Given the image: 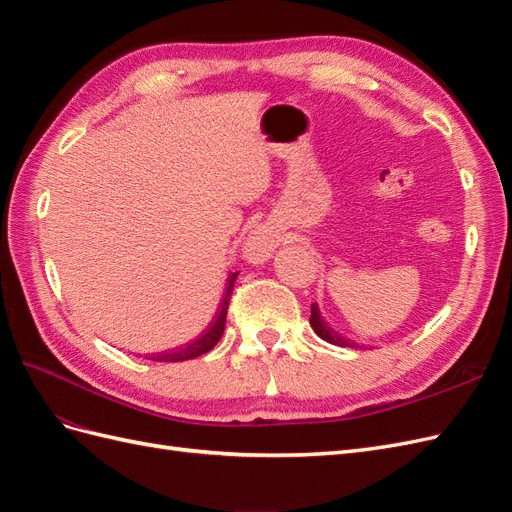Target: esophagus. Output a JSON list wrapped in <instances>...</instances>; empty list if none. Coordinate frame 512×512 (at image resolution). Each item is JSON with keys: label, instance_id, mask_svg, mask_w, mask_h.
Returning <instances> with one entry per match:
<instances>
[{"label": "esophagus", "instance_id": "34e87169", "mask_svg": "<svg viewBox=\"0 0 512 512\" xmlns=\"http://www.w3.org/2000/svg\"><path fill=\"white\" fill-rule=\"evenodd\" d=\"M245 258L250 262H265L267 258H271L273 252V241L265 235L262 230H254L250 237L245 241Z\"/></svg>", "mask_w": 512, "mask_h": 512}]
</instances>
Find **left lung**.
I'll use <instances>...</instances> for the list:
<instances>
[{
	"label": "left lung",
	"instance_id": "obj_1",
	"mask_svg": "<svg viewBox=\"0 0 512 512\" xmlns=\"http://www.w3.org/2000/svg\"><path fill=\"white\" fill-rule=\"evenodd\" d=\"M309 324H312V329L316 331V335L320 339H324V342H329L333 346H342V348H354V342H350V339H346L344 335H339L337 331H333L327 322H324V318L320 316V309L318 305L314 303L312 305V316H309Z\"/></svg>",
	"mask_w": 512,
	"mask_h": 512
}]
</instances>
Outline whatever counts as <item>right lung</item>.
Here are the masks:
<instances>
[{"mask_svg":"<svg viewBox=\"0 0 512 512\" xmlns=\"http://www.w3.org/2000/svg\"><path fill=\"white\" fill-rule=\"evenodd\" d=\"M239 273H232L228 277V286H226V292H224V301L218 309V316H215V320L211 322V327H207V331L200 335L198 339H194V342L185 344V346H179L175 350L170 352H162V354H156L151 356V361H160V363H179V361H190V359H196V356L209 352L215 344L220 342V337L224 333V324H226V312H228V301H230V294H232V288H235V280H237Z\"/></svg>","mask_w":512,"mask_h":512,"instance_id":"obj_1","label":"right lung"}]
</instances>
